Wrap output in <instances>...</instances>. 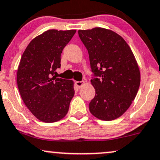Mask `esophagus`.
I'll list each match as a JSON object with an SVG mask.
<instances>
[{"mask_svg":"<svg viewBox=\"0 0 160 160\" xmlns=\"http://www.w3.org/2000/svg\"><path fill=\"white\" fill-rule=\"evenodd\" d=\"M84 82H76V85L78 87V88H81L82 86L84 84Z\"/></svg>","mask_w":160,"mask_h":160,"instance_id":"esophagus-1","label":"esophagus"}]
</instances>
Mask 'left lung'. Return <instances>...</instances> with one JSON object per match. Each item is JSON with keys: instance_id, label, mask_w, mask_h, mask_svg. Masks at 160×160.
<instances>
[{"instance_id": "obj_1", "label": "left lung", "mask_w": 160, "mask_h": 160, "mask_svg": "<svg viewBox=\"0 0 160 160\" xmlns=\"http://www.w3.org/2000/svg\"><path fill=\"white\" fill-rule=\"evenodd\" d=\"M78 32L89 54L96 90L89 104L90 113L105 121L117 119L131 106L140 84L135 57L126 41L113 31L96 27Z\"/></svg>"}]
</instances>
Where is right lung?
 Masks as SVG:
<instances>
[{"mask_svg":"<svg viewBox=\"0 0 160 160\" xmlns=\"http://www.w3.org/2000/svg\"><path fill=\"white\" fill-rule=\"evenodd\" d=\"M76 31L50 29L31 41L20 62L17 84L25 105L44 122L66 116L75 90L73 82L56 78L61 54Z\"/></svg>","mask_w":160,"mask_h":160,"instance_id":"add662e5","label":"right lung"}]
</instances>
